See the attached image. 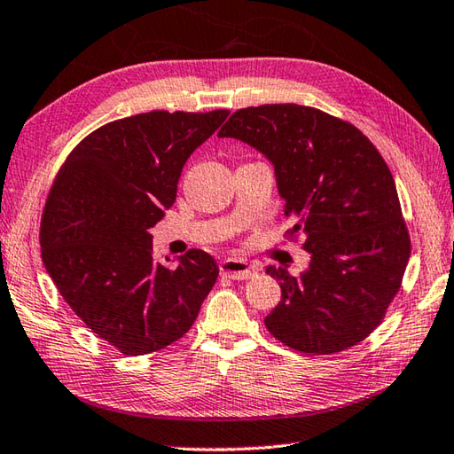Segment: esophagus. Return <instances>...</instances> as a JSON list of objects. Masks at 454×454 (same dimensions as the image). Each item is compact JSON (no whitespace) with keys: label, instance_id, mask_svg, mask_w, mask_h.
I'll use <instances>...</instances> for the list:
<instances>
[{"label":"esophagus","instance_id":"34e87169","mask_svg":"<svg viewBox=\"0 0 454 454\" xmlns=\"http://www.w3.org/2000/svg\"><path fill=\"white\" fill-rule=\"evenodd\" d=\"M221 274H225L233 280H248L253 278L256 270L253 264H248L243 258H225V261L221 262Z\"/></svg>","mask_w":454,"mask_h":454}]
</instances>
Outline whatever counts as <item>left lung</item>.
<instances>
[{
  "label": "left lung",
  "instance_id": "1",
  "mask_svg": "<svg viewBox=\"0 0 454 454\" xmlns=\"http://www.w3.org/2000/svg\"><path fill=\"white\" fill-rule=\"evenodd\" d=\"M272 164L288 237L301 235L300 276L266 266L282 300L268 331L301 353L333 355L368 337L400 290L410 235L390 170L350 123L319 109L274 104L239 109L221 127Z\"/></svg>",
  "mask_w": 454,
  "mask_h": 454
}]
</instances>
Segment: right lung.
I'll list each match as a JSON object with an SVG mask.
<instances>
[{
    "instance_id": "right-lung-1",
    "label": "right lung",
    "mask_w": 454,
    "mask_h": 454,
    "mask_svg": "<svg viewBox=\"0 0 454 454\" xmlns=\"http://www.w3.org/2000/svg\"><path fill=\"white\" fill-rule=\"evenodd\" d=\"M229 115L151 111L99 127L70 153L41 221V254L86 325L138 356L186 335L214 288V256L154 258L151 229L170 209L184 164ZM172 261V262H174Z\"/></svg>"
}]
</instances>
